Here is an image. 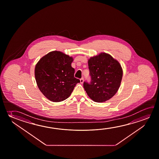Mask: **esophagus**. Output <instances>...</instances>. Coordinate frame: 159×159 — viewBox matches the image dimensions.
Returning a JSON list of instances; mask_svg holds the SVG:
<instances>
[{"label": "esophagus", "mask_w": 159, "mask_h": 159, "mask_svg": "<svg viewBox=\"0 0 159 159\" xmlns=\"http://www.w3.org/2000/svg\"><path fill=\"white\" fill-rule=\"evenodd\" d=\"M80 80L81 84L83 83H84V78L80 79Z\"/></svg>", "instance_id": "34e87169"}]
</instances>
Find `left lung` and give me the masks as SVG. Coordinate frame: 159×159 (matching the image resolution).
Segmentation results:
<instances>
[{
  "label": "left lung",
  "mask_w": 159,
  "mask_h": 159,
  "mask_svg": "<svg viewBox=\"0 0 159 159\" xmlns=\"http://www.w3.org/2000/svg\"><path fill=\"white\" fill-rule=\"evenodd\" d=\"M90 83H84L88 95L96 102L110 100L117 92L123 76L120 63L109 54L100 53L89 59Z\"/></svg>",
  "instance_id": "8db88e82"
}]
</instances>
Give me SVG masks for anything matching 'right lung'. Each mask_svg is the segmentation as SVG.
Segmentation results:
<instances>
[{
	"mask_svg": "<svg viewBox=\"0 0 159 159\" xmlns=\"http://www.w3.org/2000/svg\"><path fill=\"white\" fill-rule=\"evenodd\" d=\"M73 57L60 51L51 52L42 57L34 69L37 85L49 100L58 102L68 98L80 80L74 77Z\"/></svg>",
	"mask_w": 159,
	"mask_h": 159,
	"instance_id": "right-lung-1",
	"label": "right lung"
}]
</instances>
